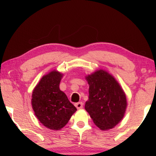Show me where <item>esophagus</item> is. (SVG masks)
<instances>
[{"mask_svg": "<svg viewBox=\"0 0 156 156\" xmlns=\"http://www.w3.org/2000/svg\"><path fill=\"white\" fill-rule=\"evenodd\" d=\"M75 106L78 109H82V108H83V102H77V103L75 104Z\"/></svg>", "mask_w": 156, "mask_h": 156, "instance_id": "esophagus-1", "label": "esophagus"}]
</instances>
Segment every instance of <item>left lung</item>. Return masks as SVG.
<instances>
[{"label":"left lung","instance_id":"8db88e82","mask_svg":"<svg viewBox=\"0 0 156 156\" xmlns=\"http://www.w3.org/2000/svg\"><path fill=\"white\" fill-rule=\"evenodd\" d=\"M89 84V99L84 109L98 127L109 130L125 115L127 100L125 91L116 79L103 69L85 76Z\"/></svg>","mask_w":156,"mask_h":156}]
</instances>
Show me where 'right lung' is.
<instances>
[{
    "label": "right lung",
    "mask_w": 156,
    "mask_h": 156,
    "mask_svg": "<svg viewBox=\"0 0 156 156\" xmlns=\"http://www.w3.org/2000/svg\"><path fill=\"white\" fill-rule=\"evenodd\" d=\"M62 73L53 70L41 78L34 89L31 105L34 114L45 127L60 130L77 109L59 88Z\"/></svg>",
    "instance_id": "right-lung-1"
}]
</instances>
